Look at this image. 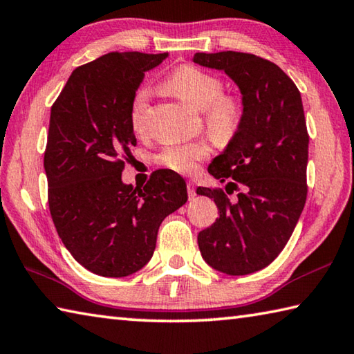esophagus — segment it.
Here are the masks:
<instances>
[{"label": "esophagus", "instance_id": "esophagus-1", "mask_svg": "<svg viewBox=\"0 0 354 354\" xmlns=\"http://www.w3.org/2000/svg\"><path fill=\"white\" fill-rule=\"evenodd\" d=\"M187 194H189V198H190V199L195 198V195H196V192H195V183H192V181L187 183Z\"/></svg>", "mask_w": 354, "mask_h": 354}]
</instances>
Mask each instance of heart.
Returning <instances> with one entry per match:
<instances>
[{"instance_id": "b5f03b06", "label": "heart", "mask_w": 354, "mask_h": 354, "mask_svg": "<svg viewBox=\"0 0 354 354\" xmlns=\"http://www.w3.org/2000/svg\"><path fill=\"white\" fill-rule=\"evenodd\" d=\"M165 88L179 99L199 111H204L207 131L218 140L232 139L240 130L244 118V105L239 95L223 94L224 83L210 73L195 66H181L173 71L165 80ZM151 91L139 88L130 105V122L136 133H144L147 127ZM210 147L205 142L169 145L158 155V162L178 173H194L198 162L209 156Z\"/></svg>"}]
</instances>
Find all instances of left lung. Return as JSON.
Returning <instances> with one entry per match:
<instances>
[{"label":"left lung","mask_w":354,"mask_h":354,"mask_svg":"<svg viewBox=\"0 0 354 354\" xmlns=\"http://www.w3.org/2000/svg\"><path fill=\"white\" fill-rule=\"evenodd\" d=\"M194 62L224 71L244 105L240 130L209 165L212 176L227 181V194L232 187L239 195L230 201L221 189H196L214 198L220 214L198 234V246L216 271L252 274L283 250L306 201L310 136L301 97L275 63L254 54L196 53Z\"/></svg>","instance_id":"1"}]
</instances>
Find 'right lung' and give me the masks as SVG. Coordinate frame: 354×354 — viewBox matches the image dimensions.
I'll return each instance as SVG.
<instances>
[{"label":"right lung","mask_w":354,"mask_h":354,"mask_svg":"<svg viewBox=\"0 0 354 354\" xmlns=\"http://www.w3.org/2000/svg\"><path fill=\"white\" fill-rule=\"evenodd\" d=\"M169 54L110 53L73 71L50 108L44 151L48 203L65 248L102 277H127L150 261L160 223L187 201L173 170L142 189L122 183V151L136 145L133 95Z\"/></svg>","instance_id":"obj_1"}]
</instances>
